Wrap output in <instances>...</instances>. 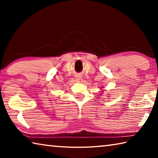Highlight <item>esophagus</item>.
Segmentation results:
<instances>
[{"label": "esophagus", "mask_w": 158, "mask_h": 158, "mask_svg": "<svg viewBox=\"0 0 158 158\" xmlns=\"http://www.w3.org/2000/svg\"><path fill=\"white\" fill-rule=\"evenodd\" d=\"M76 79L78 81L81 82V81H82V77L81 75H77L76 76Z\"/></svg>", "instance_id": "esophagus-1"}]
</instances>
